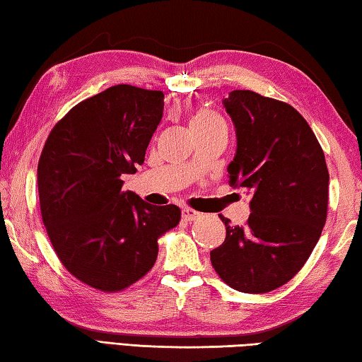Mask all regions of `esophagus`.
<instances>
[{
  "label": "esophagus",
  "mask_w": 362,
  "mask_h": 362,
  "mask_svg": "<svg viewBox=\"0 0 362 362\" xmlns=\"http://www.w3.org/2000/svg\"><path fill=\"white\" fill-rule=\"evenodd\" d=\"M182 218L186 221H195L197 218H200V213L192 210V208H185V210H182Z\"/></svg>",
  "instance_id": "34e87169"
}]
</instances>
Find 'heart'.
<instances>
[{
    "mask_svg": "<svg viewBox=\"0 0 362 362\" xmlns=\"http://www.w3.org/2000/svg\"><path fill=\"white\" fill-rule=\"evenodd\" d=\"M219 119L216 114L210 110H205V107H202L197 112L194 114V117L191 120V125H202V124H208V122H213V120Z\"/></svg>",
    "mask_w": 362,
    "mask_h": 362,
    "instance_id": "1",
    "label": "heart"
}]
</instances>
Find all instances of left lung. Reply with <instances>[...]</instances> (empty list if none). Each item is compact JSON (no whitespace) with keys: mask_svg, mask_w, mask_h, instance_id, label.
<instances>
[{"mask_svg":"<svg viewBox=\"0 0 362 362\" xmlns=\"http://www.w3.org/2000/svg\"><path fill=\"white\" fill-rule=\"evenodd\" d=\"M237 132L230 185L251 192L245 226L226 224V240L210 252L213 269L248 294L278 289L297 275L327 218L329 171L321 144L300 112L252 90L224 100Z\"/></svg>","mask_w":362,"mask_h":362,"instance_id":"8db88e82","label":"left lung"}]
</instances>
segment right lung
<instances>
[{"mask_svg":"<svg viewBox=\"0 0 362 362\" xmlns=\"http://www.w3.org/2000/svg\"><path fill=\"white\" fill-rule=\"evenodd\" d=\"M163 114V92L112 86L73 106L50 130L37 162V192L50 243L69 274L117 293L154 267L158 238L180 224L176 205L122 191L143 165Z\"/></svg>","mask_w":362,"mask_h":362,"instance_id":"add662e5","label":"right lung"}]
</instances>
